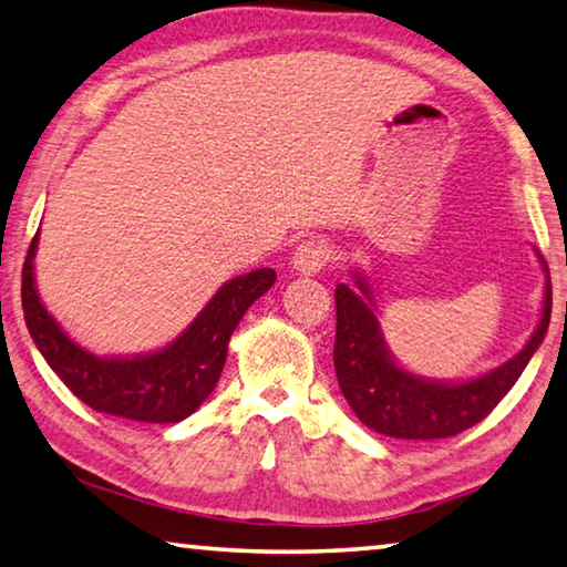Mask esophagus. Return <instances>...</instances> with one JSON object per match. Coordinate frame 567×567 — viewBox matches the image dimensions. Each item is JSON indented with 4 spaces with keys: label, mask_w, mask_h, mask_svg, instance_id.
I'll return each instance as SVG.
<instances>
[{
    "label": "esophagus",
    "mask_w": 567,
    "mask_h": 567,
    "mask_svg": "<svg viewBox=\"0 0 567 567\" xmlns=\"http://www.w3.org/2000/svg\"><path fill=\"white\" fill-rule=\"evenodd\" d=\"M332 259V245L322 237L305 239L292 255V265L300 275H316Z\"/></svg>",
    "instance_id": "obj_1"
}]
</instances>
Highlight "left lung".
<instances>
[{
    "label": "left lung",
    "instance_id": "8db88e82",
    "mask_svg": "<svg viewBox=\"0 0 567 567\" xmlns=\"http://www.w3.org/2000/svg\"><path fill=\"white\" fill-rule=\"evenodd\" d=\"M540 262L547 275L543 257ZM355 287L358 290L343 282L336 287L338 326L332 361L338 385L368 429L393 439H446L480 424L517 383L550 326L553 287L547 275L540 326L515 358L472 381L421 379L403 371L385 348L365 277L355 275Z\"/></svg>",
    "mask_w": 567,
    "mask_h": 567
}]
</instances>
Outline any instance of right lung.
<instances>
[{"label": "right lung", "mask_w": 567, "mask_h": 567, "mask_svg": "<svg viewBox=\"0 0 567 567\" xmlns=\"http://www.w3.org/2000/svg\"><path fill=\"white\" fill-rule=\"evenodd\" d=\"M38 237L22 267V310L34 346L90 409L143 424H176L202 406L219 381L231 332L277 280L269 267L239 275L219 287L174 343L148 355L97 358L70 340L40 300L34 285Z\"/></svg>", "instance_id": "1"}]
</instances>
